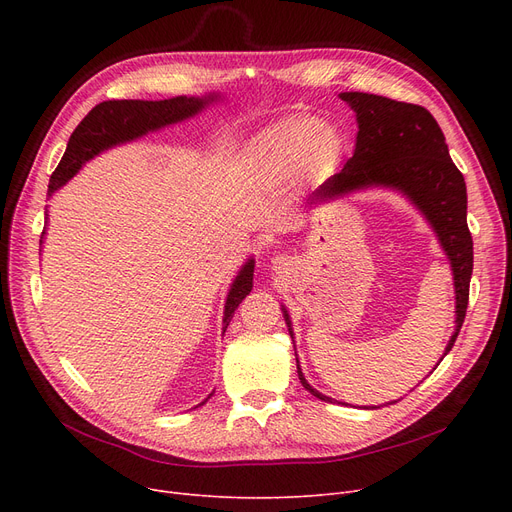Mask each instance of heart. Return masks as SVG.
Masks as SVG:
<instances>
[{
    "instance_id": "1",
    "label": "heart",
    "mask_w": 512,
    "mask_h": 512,
    "mask_svg": "<svg viewBox=\"0 0 512 512\" xmlns=\"http://www.w3.org/2000/svg\"><path fill=\"white\" fill-rule=\"evenodd\" d=\"M338 145L336 132L311 116H290L267 128L255 147L259 168L270 178H284L309 161L330 155Z\"/></svg>"
}]
</instances>
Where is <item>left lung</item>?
<instances>
[{"label": "left lung", "instance_id": "1", "mask_svg": "<svg viewBox=\"0 0 512 512\" xmlns=\"http://www.w3.org/2000/svg\"><path fill=\"white\" fill-rule=\"evenodd\" d=\"M340 97L357 112L355 153L338 174L317 188L313 199L384 184L398 188L423 211L442 242L454 274L456 332L446 346L444 355H448L465 321L473 272L465 178L450 159L442 128L425 107L371 93H340ZM284 317L288 321L286 311ZM297 369L305 390L321 400H332L311 388L301 367Z\"/></svg>", "mask_w": 512, "mask_h": 512}]
</instances>
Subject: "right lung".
I'll return each mask as SVG.
<instances>
[{"mask_svg": "<svg viewBox=\"0 0 512 512\" xmlns=\"http://www.w3.org/2000/svg\"><path fill=\"white\" fill-rule=\"evenodd\" d=\"M207 101H213V97L209 99L174 97L164 101H139V99L101 101L74 128L66 153L60 159L56 172H53L49 178L47 193L51 195L53 191H58L62 184H66L80 170V166H83L85 161L95 157L99 151L124 141L137 139L149 130L193 116ZM253 267L255 265L251 259L245 267H242L228 292L226 311H224V330L228 328L230 319L238 309V305L242 303V299H245L253 288Z\"/></svg>", "mask_w": 512, "mask_h": 512, "instance_id": "1", "label": "right lung"}]
</instances>
